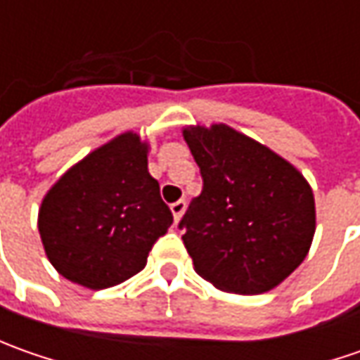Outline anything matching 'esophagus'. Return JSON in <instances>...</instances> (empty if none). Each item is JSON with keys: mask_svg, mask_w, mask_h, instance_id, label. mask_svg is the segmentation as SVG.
Here are the masks:
<instances>
[{"mask_svg": "<svg viewBox=\"0 0 360 360\" xmlns=\"http://www.w3.org/2000/svg\"><path fill=\"white\" fill-rule=\"evenodd\" d=\"M170 208H172L174 220H176V222H178V220H180V218H182V214H184V212H186V202H184V200L174 202V204H172V206H170Z\"/></svg>", "mask_w": 360, "mask_h": 360, "instance_id": "esophagus-1", "label": "esophagus"}]
</instances>
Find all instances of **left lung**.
I'll list each match as a JSON object with an SVG mask.
<instances>
[{
    "label": "left lung",
    "instance_id": "obj_1",
    "mask_svg": "<svg viewBox=\"0 0 360 360\" xmlns=\"http://www.w3.org/2000/svg\"><path fill=\"white\" fill-rule=\"evenodd\" d=\"M202 174L180 229L194 270L218 290L260 295L307 258L314 196L297 168L226 124L184 128Z\"/></svg>",
    "mask_w": 360,
    "mask_h": 360
}]
</instances>
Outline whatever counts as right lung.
<instances>
[{"mask_svg": "<svg viewBox=\"0 0 360 360\" xmlns=\"http://www.w3.org/2000/svg\"><path fill=\"white\" fill-rule=\"evenodd\" d=\"M148 172V144L124 131L74 164L41 200L37 229L49 262L91 290L128 281L172 224Z\"/></svg>", "mask_w": 360, "mask_h": 360, "instance_id": "obj_1", "label": "right lung"}]
</instances>
